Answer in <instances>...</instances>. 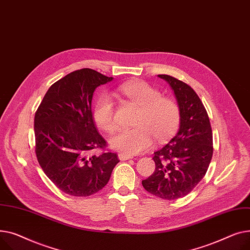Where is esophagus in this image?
I'll list each match as a JSON object with an SVG mask.
<instances>
[{
  "instance_id": "esophagus-1",
  "label": "esophagus",
  "mask_w": 250,
  "mask_h": 250,
  "mask_svg": "<svg viewBox=\"0 0 250 250\" xmlns=\"http://www.w3.org/2000/svg\"><path fill=\"white\" fill-rule=\"evenodd\" d=\"M118 156H119V159L120 160H127V159H131L132 158V156L131 155H128V154H125V153H123V152H120L119 154H118Z\"/></svg>"
}]
</instances>
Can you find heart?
I'll return each instance as SVG.
<instances>
[{
  "mask_svg": "<svg viewBox=\"0 0 250 250\" xmlns=\"http://www.w3.org/2000/svg\"><path fill=\"white\" fill-rule=\"evenodd\" d=\"M119 92L141 107L135 121L137 127L122 129L111 139V145L125 154H138L147 150L153 139L165 141L177 130L181 120V110L173 99L161 93L143 81L128 82L119 86ZM94 117L98 126L106 132L117 127L115 105L109 95H103L97 101Z\"/></svg>",
  "mask_w": 250,
  "mask_h": 250,
  "instance_id": "obj_1",
  "label": "heart"
}]
</instances>
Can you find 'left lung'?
<instances>
[{
  "label": "left lung",
  "mask_w": 250,
  "mask_h": 250,
  "mask_svg": "<svg viewBox=\"0 0 250 250\" xmlns=\"http://www.w3.org/2000/svg\"><path fill=\"white\" fill-rule=\"evenodd\" d=\"M158 77L171 86L181 123L178 133L154 152L155 170L142 186L158 198L177 200L192 192L206 174L213 156V133L208 113L192 87L167 75Z\"/></svg>",
  "instance_id": "8db88e82"
}]
</instances>
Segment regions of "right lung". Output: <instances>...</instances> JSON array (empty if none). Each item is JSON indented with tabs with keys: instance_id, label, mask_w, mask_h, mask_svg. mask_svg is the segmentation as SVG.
<instances>
[{
	"instance_id": "right-lung-1",
	"label": "right lung",
	"mask_w": 250,
	"mask_h": 250,
	"mask_svg": "<svg viewBox=\"0 0 250 250\" xmlns=\"http://www.w3.org/2000/svg\"><path fill=\"white\" fill-rule=\"evenodd\" d=\"M112 80L91 68L72 71L49 87L35 113L37 160L48 179L67 195L87 197L99 192L119 163L117 153L107 149L92 114L95 90ZM94 149L103 151L91 156Z\"/></svg>"
}]
</instances>
